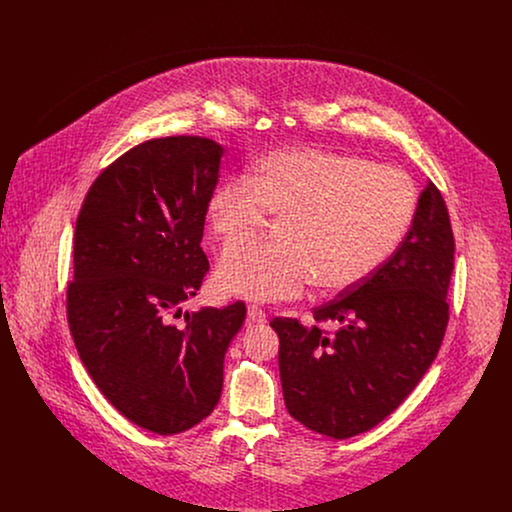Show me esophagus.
Listing matches in <instances>:
<instances>
[{
	"label": "esophagus",
	"mask_w": 512,
	"mask_h": 512,
	"mask_svg": "<svg viewBox=\"0 0 512 512\" xmlns=\"http://www.w3.org/2000/svg\"><path fill=\"white\" fill-rule=\"evenodd\" d=\"M247 322L249 324H265L267 322V313L263 309H259L257 305H249L247 307Z\"/></svg>",
	"instance_id": "1"
}]
</instances>
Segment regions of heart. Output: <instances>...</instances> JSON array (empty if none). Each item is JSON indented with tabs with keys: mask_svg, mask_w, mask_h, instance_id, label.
Returning a JSON list of instances; mask_svg holds the SVG:
<instances>
[{
	"mask_svg": "<svg viewBox=\"0 0 512 512\" xmlns=\"http://www.w3.org/2000/svg\"><path fill=\"white\" fill-rule=\"evenodd\" d=\"M416 211L407 172L317 147H282L251 174H234L207 197L205 215L222 244L255 234L268 213L282 217L278 240H251L222 253L224 293L255 301L292 299L368 280L403 242Z\"/></svg>",
	"mask_w": 512,
	"mask_h": 512,
	"instance_id": "heart-1",
	"label": "heart"
}]
</instances>
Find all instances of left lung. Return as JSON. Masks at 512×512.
<instances>
[{"label":"left lung","mask_w":512,"mask_h":512,"mask_svg":"<svg viewBox=\"0 0 512 512\" xmlns=\"http://www.w3.org/2000/svg\"><path fill=\"white\" fill-rule=\"evenodd\" d=\"M455 240L434 182L418 197L413 226L363 284L313 309L334 336L274 318L288 413L309 430L345 439L380 424L416 388L445 336Z\"/></svg>","instance_id":"1"}]
</instances>
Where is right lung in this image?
<instances>
[{
	"instance_id": "obj_1",
	"label": "right lung",
	"mask_w": 512,
	"mask_h": 512,
	"mask_svg": "<svg viewBox=\"0 0 512 512\" xmlns=\"http://www.w3.org/2000/svg\"><path fill=\"white\" fill-rule=\"evenodd\" d=\"M222 153L199 136L147 140L99 174L76 219L67 288L76 351L105 399L159 436L213 413L245 320L242 301L171 320L209 270L201 238Z\"/></svg>"
}]
</instances>
